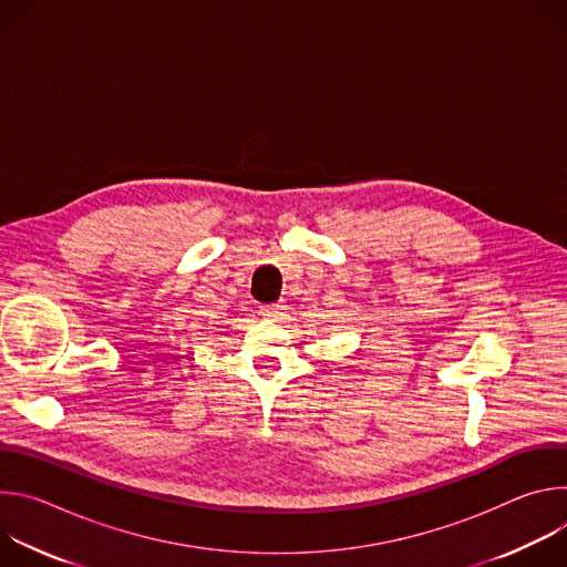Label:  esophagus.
<instances>
[{"instance_id": "34e87169", "label": "esophagus", "mask_w": 567, "mask_h": 567, "mask_svg": "<svg viewBox=\"0 0 567 567\" xmlns=\"http://www.w3.org/2000/svg\"><path fill=\"white\" fill-rule=\"evenodd\" d=\"M260 313L276 320L280 316V305H260Z\"/></svg>"}]
</instances>
